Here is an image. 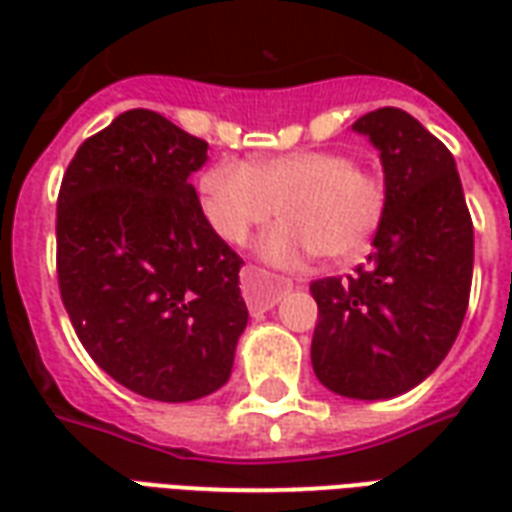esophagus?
<instances>
[{"instance_id": "esophagus-1", "label": "esophagus", "mask_w": 512, "mask_h": 512, "mask_svg": "<svg viewBox=\"0 0 512 512\" xmlns=\"http://www.w3.org/2000/svg\"><path fill=\"white\" fill-rule=\"evenodd\" d=\"M241 288H244V299L249 304V310L266 312L282 299L285 290H290V282L288 279L268 277V274L257 271V268L246 266L241 271Z\"/></svg>"}]
</instances>
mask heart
Returning a JSON list of instances; mask_svg holds the SVG:
<instances>
[{"label": "heart", "mask_w": 512, "mask_h": 512, "mask_svg": "<svg viewBox=\"0 0 512 512\" xmlns=\"http://www.w3.org/2000/svg\"><path fill=\"white\" fill-rule=\"evenodd\" d=\"M200 208L213 233L244 244L257 227L279 216L260 244L274 266H293L310 252L326 260H356L384 222L386 186L370 169L337 150H290L255 161L222 158L202 172Z\"/></svg>", "instance_id": "b5f03b06"}]
</instances>
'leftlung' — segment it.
I'll return each instance as SVG.
<instances>
[{
  "mask_svg": "<svg viewBox=\"0 0 512 512\" xmlns=\"http://www.w3.org/2000/svg\"><path fill=\"white\" fill-rule=\"evenodd\" d=\"M384 167L386 211L354 277L312 282V370L329 392L389 400L441 365L461 332L474 263L455 158L419 120L384 106L354 123Z\"/></svg>",
  "mask_w": 512,
  "mask_h": 512,
  "instance_id": "1",
  "label": "left lung"
}]
</instances>
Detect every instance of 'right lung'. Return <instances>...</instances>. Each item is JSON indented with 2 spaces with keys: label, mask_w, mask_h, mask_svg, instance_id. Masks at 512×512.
I'll use <instances>...</instances> for the list:
<instances>
[{
  "label": "right lung",
  "mask_w": 512,
  "mask_h": 512,
  "mask_svg": "<svg viewBox=\"0 0 512 512\" xmlns=\"http://www.w3.org/2000/svg\"><path fill=\"white\" fill-rule=\"evenodd\" d=\"M208 142L150 109L90 136L62 178V304L95 365L136 395L189 403L233 373L244 260L205 219L191 175Z\"/></svg>",
  "instance_id": "obj_1"
}]
</instances>
